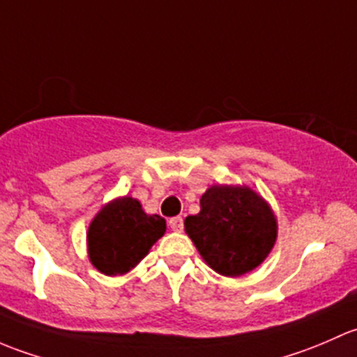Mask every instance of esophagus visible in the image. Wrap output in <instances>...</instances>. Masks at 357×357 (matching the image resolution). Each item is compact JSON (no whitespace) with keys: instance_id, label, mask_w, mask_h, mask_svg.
Wrapping results in <instances>:
<instances>
[{"instance_id":"esophagus-1","label":"esophagus","mask_w":357,"mask_h":357,"mask_svg":"<svg viewBox=\"0 0 357 357\" xmlns=\"http://www.w3.org/2000/svg\"><path fill=\"white\" fill-rule=\"evenodd\" d=\"M168 225L174 232H182L183 230V218L182 216H174V218L168 220Z\"/></svg>"}]
</instances>
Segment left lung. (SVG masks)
Instances as JSON below:
<instances>
[{"label":"left lung","mask_w":357,"mask_h":357,"mask_svg":"<svg viewBox=\"0 0 357 357\" xmlns=\"http://www.w3.org/2000/svg\"><path fill=\"white\" fill-rule=\"evenodd\" d=\"M183 225L206 263L225 277L255 270L277 238L270 206L248 187H209L201 211L187 216Z\"/></svg>","instance_id":"obj_1"}]
</instances>
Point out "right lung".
<instances>
[{
    "instance_id": "obj_1",
    "label": "right lung",
    "mask_w": 357,
    "mask_h": 357,
    "mask_svg": "<svg viewBox=\"0 0 357 357\" xmlns=\"http://www.w3.org/2000/svg\"><path fill=\"white\" fill-rule=\"evenodd\" d=\"M165 230V218L146 215L137 199H115L91 223L89 258L101 273L123 275L148 255Z\"/></svg>"
}]
</instances>
